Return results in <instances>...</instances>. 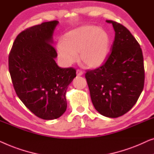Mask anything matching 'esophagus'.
<instances>
[{
	"label": "esophagus",
	"mask_w": 154,
	"mask_h": 154,
	"mask_svg": "<svg viewBox=\"0 0 154 154\" xmlns=\"http://www.w3.org/2000/svg\"><path fill=\"white\" fill-rule=\"evenodd\" d=\"M76 73H77V76H82V75H83V71H82V70H77Z\"/></svg>",
	"instance_id": "esophagus-1"
}]
</instances>
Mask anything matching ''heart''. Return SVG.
Masks as SVG:
<instances>
[{"instance_id":"heart-1","label":"heart","mask_w":154,"mask_h":154,"mask_svg":"<svg viewBox=\"0 0 154 154\" xmlns=\"http://www.w3.org/2000/svg\"><path fill=\"white\" fill-rule=\"evenodd\" d=\"M110 36L102 28L83 25L68 31L57 45L58 55L63 65L69 66L78 59L89 68L103 66L109 55Z\"/></svg>"}]
</instances>
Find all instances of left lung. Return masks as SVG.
<instances>
[{"label": "left lung", "instance_id": "8db88e82", "mask_svg": "<svg viewBox=\"0 0 154 154\" xmlns=\"http://www.w3.org/2000/svg\"><path fill=\"white\" fill-rule=\"evenodd\" d=\"M112 52L103 66L88 70L85 77L95 109L102 115L117 118L135 105L144 84L142 49L125 26L116 21Z\"/></svg>", "mask_w": 154, "mask_h": 154}]
</instances>
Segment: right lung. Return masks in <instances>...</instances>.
<instances>
[{
  "mask_svg": "<svg viewBox=\"0 0 154 154\" xmlns=\"http://www.w3.org/2000/svg\"><path fill=\"white\" fill-rule=\"evenodd\" d=\"M58 21L34 26L19 33L9 55V71L19 98L30 111L45 120L62 116L67 108L68 86L76 77L72 68L55 61L53 34Z\"/></svg>",
  "mask_w": 154,
  "mask_h": 154,
  "instance_id": "add662e5",
  "label": "right lung"
}]
</instances>
